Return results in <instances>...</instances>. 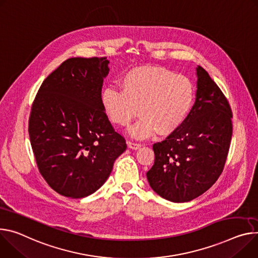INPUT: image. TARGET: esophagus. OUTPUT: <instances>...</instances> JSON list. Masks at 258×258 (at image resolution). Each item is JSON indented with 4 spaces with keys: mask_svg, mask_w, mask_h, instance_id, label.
<instances>
[{
    "mask_svg": "<svg viewBox=\"0 0 258 258\" xmlns=\"http://www.w3.org/2000/svg\"><path fill=\"white\" fill-rule=\"evenodd\" d=\"M127 146H128V148H131V149H133V150H138L140 147H141V144L128 141V142H127Z\"/></svg>",
    "mask_w": 258,
    "mask_h": 258,
    "instance_id": "1",
    "label": "esophagus"
}]
</instances>
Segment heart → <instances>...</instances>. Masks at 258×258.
<instances>
[{"mask_svg": "<svg viewBox=\"0 0 258 258\" xmlns=\"http://www.w3.org/2000/svg\"><path fill=\"white\" fill-rule=\"evenodd\" d=\"M120 88L107 87L101 103L108 119L126 126L139 114L142 117L130 128L137 139L157 134L170 136L185 122L196 102L194 82L162 67H138L127 71Z\"/></svg>", "mask_w": 258, "mask_h": 258, "instance_id": "obj_1", "label": "heart"}]
</instances>
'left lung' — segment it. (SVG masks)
I'll list each match as a JSON object with an SVG mask.
<instances>
[{"mask_svg": "<svg viewBox=\"0 0 258 258\" xmlns=\"http://www.w3.org/2000/svg\"><path fill=\"white\" fill-rule=\"evenodd\" d=\"M197 95L185 122L153 145L154 165L147 172L151 188L174 203L189 202L222 173L232 134L231 109L218 85L201 66Z\"/></svg>", "mask_w": 258, "mask_h": 258, "instance_id": "left-lung-1", "label": "left lung"}]
</instances>
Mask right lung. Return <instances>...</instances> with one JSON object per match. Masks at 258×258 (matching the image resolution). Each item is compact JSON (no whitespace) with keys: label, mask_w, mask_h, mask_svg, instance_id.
<instances>
[{"label":"right lung","mask_w":258,"mask_h":258,"mask_svg":"<svg viewBox=\"0 0 258 258\" xmlns=\"http://www.w3.org/2000/svg\"><path fill=\"white\" fill-rule=\"evenodd\" d=\"M107 57L64 60L40 86L29 120L38 169L51 188L72 199L97 191L126 149L102 103Z\"/></svg>","instance_id":"1"}]
</instances>
